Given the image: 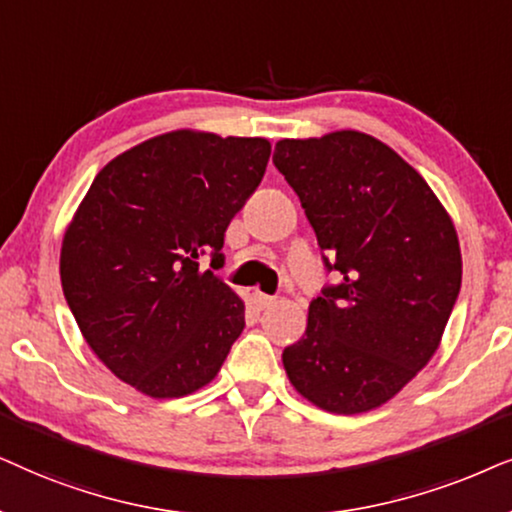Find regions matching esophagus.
<instances>
[{
  "instance_id": "obj_1",
  "label": "esophagus",
  "mask_w": 512,
  "mask_h": 512,
  "mask_svg": "<svg viewBox=\"0 0 512 512\" xmlns=\"http://www.w3.org/2000/svg\"><path fill=\"white\" fill-rule=\"evenodd\" d=\"M255 302H257V306H260V309H269V306L276 304V297L264 295V292H255Z\"/></svg>"
}]
</instances>
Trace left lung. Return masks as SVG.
<instances>
[{
    "label": "left lung",
    "mask_w": 512,
    "mask_h": 512,
    "mask_svg": "<svg viewBox=\"0 0 512 512\" xmlns=\"http://www.w3.org/2000/svg\"><path fill=\"white\" fill-rule=\"evenodd\" d=\"M274 163L342 274L283 351L302 398L332 414L377 410L424 370L461 290L454 222L426 180L360 131L278 140Z\"/></svg>",
    "instance_id": "1"
}]
</instances>
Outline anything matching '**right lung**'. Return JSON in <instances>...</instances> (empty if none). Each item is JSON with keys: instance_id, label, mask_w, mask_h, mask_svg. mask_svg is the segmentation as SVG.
Returning a JSON list of instances; mask_svg holds the SVG:
<instances>
[{"instance_id": "right-lung-1", "label": "right lung", "mask_w": 512, "mask_h": 512, "mask_svg": "<svg viewBox=\"0 0 512 512\" xmlns=\"http://www.w3.org/2000/svg\"><path fill=\"white\" fill-rule=\"evenodd\" d=\"M264 138L170 131L95 175L60 248V281L86 344L149 398L210 384L245 327L243 299L201 271L262 182Z\"/></svg>"}]
</instances>
